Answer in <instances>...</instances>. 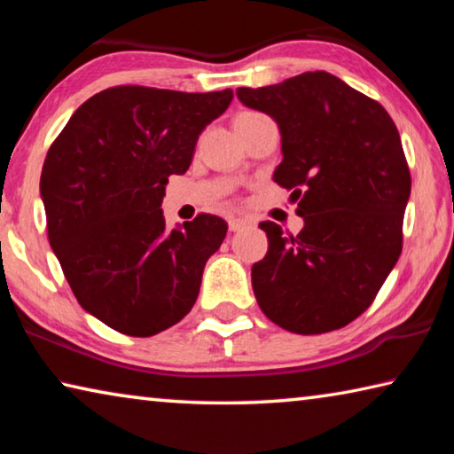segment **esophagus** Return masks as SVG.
Wrapping results in <instances>:
<instances>
[{
	"label": "esophagus",
	"instance_id": "1",
	"mask_svg": "<svg viewBox=\"0 0 454 454\" xmlns=\"http://www.w3.org/2000/svg\"><path fill=\"white\" fill-rule=\"evenodd\" d=\"M228 226H230V230H232V232H238V230H242V228L248 226V220H244V218H230L228 220Z\"/></svg>",
	"mask_w": 454,
	"mask_h": 454
}]
</instances>
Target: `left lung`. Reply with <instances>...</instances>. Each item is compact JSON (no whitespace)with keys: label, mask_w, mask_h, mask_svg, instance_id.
I'll return each mask as SVG.
<instances>
[{"label":"left lung","mask_w":454,"mask_h":454,"mask_svg":"<svg viewBox=\"0 0 454 454\" xmlns=\"http://www.w3.org/2000/svg\"><path fill=\"white\" fill-rule=\"evenodd\" d=\"M282 134L274 172L298 200L296 236L266 220V256L252 266L258 306L296 334L347 326L374 302L403 252L411 170L388 112L336 75L306 72L268 88H238Z\"/></svg>","instance_id":"1"}]
</instances>
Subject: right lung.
Returning a JSON list of instances; mask_svg holds the SVG:
<instances>
[{
	"label": "right lung",
	"mask_w": 454,
	"mask_h": 454,
	"mask_svg": "<svg viewBox=\"0 0 454 454\" xmlns=\"http://www.w3.org/2000/svg\"><path fill=\"white\" fill-rule=\"evenodd\" d=\"M232 90L188 94L107 88L50 145L40 190L51 250L83 310L128 336H153L194 306L228 224L198 214L166 232L168 178L190 168L198 136Z\"/></svg>",
	"instance_id": "right-lung-1"
}]
</instances>
